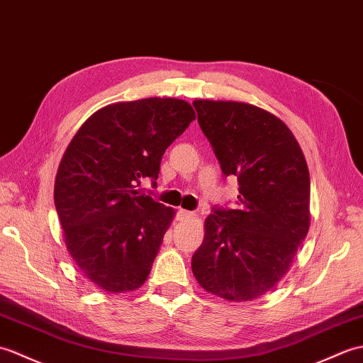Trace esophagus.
Instances as JSON below:
<instances>
[{"label":"esophagus","instance_id":"obj_1","mask_svg":"<svg viewBox=\"0 0 363 363\" xmlns=\"http://www.w3.org/2000/svg\"><path fill=\"white\" fill-rule=\"evenodd\" d=\"M194 216V213L192 211H186V209H179L177 211V220H186V219H191V217Z\"/></svg>","mask_w":363,"mask_h":363}]
</instances>
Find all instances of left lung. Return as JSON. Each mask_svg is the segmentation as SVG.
<instances>
[{"label": "left lung", "instance_id": "8db88e82", "mask_svg": "<svg viewBox=\"0 0 363 363\" xmlns=\"http://www.w3.org/2000/svg\"><path fill=\"white\" fill-rule=\"evenodd\" d=\"M199 125L235 175V209L214 206L192 273L228 301L264 295L286 275L309 230L311 180L300 144L275 115L242 102L194 101Z\"/></svg>", "mask_w": 363, "mask_h": 363}]
</instances>
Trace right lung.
I'll list each match as a JSON object with an SVG mask.
<instances>
[{"mask_svg":"<svg viewBox=\"0 0 363 363\" xmlns=\"http://www.w3.org/2000/svg\"><path fill=\"white\" fill-rule=\"evenodd\" d=\"M194 119L182 99L118 102L88 118L69 143L54 202L68 252L93 286L130 292L149 277L174 209L136 186H157L163 154Z\"/></svg>","mask_w":363,"mask_h":363,"instance_id":"add662e5","label":"right lung"}]
</instances>
